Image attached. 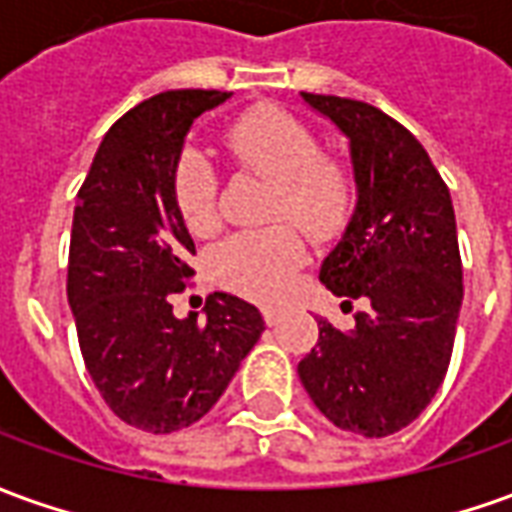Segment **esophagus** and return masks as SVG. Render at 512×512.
I'll return each mask as SVG.
<instances>
[{
	"label": "esophagus",
	"instance_id": "34e87169",
	"mask_svg": "<svg viewBox=\"0 0 512 512\" xmlns=\"http://www.w3.org/2000/svg\"><path fill=\"white\" fill-rule=\"evenodd\" d=\"M282 310L280 307H263V318H266L268 327H274V324H280Z\"/></svg>",
	"mask_w": 512,
	"mask_h": 512
}]
</instances>
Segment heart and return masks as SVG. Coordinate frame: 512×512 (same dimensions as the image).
Returning <instances> with one entry per match:
<instances>
[{
  "mask_svg": "<svg viewBox=\"0 0 512 512\" xmlns=\"http://www.w3.org/2000/svg\"><path fill=\"white\" fill-rule=\"evenodd\" d=\"M227 149L238 166L274 185L271 219H291L318 241L341 230L349 213V177L341 166L318 160V144L307 127L274 107H257L227 132ZM216 171L196 149H188L174 171V199L188 230L196 235L219 224ZM305 263V241L293 227L235 232L210 257L221 285L252 299H280Z\"/></svg>",
  "mask_w": 512,
  "mask_h": 512,
  "instance_id": "1",
  "label": "heart"
}]
</instances>
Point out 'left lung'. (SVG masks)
<instances>
[{"instance_id":"obj_1","label":"left lung","mask_w":512,"mask_h":512,"mask_svg":"<svg viewBox=\"0 0 512 512\" xmlns=\"http://www.w3.org/2000/svg\"><path fill=\"white\" fill-rule=\"evenodd\" d=\"M299 96L346 138L355 177V210L318 280L343 307L363 305L346 332L318 318L299 380L335 427L385 438L430 405L449 368L463 305L455 207L399 121L357 99Z\"/></svg>"}]
</instances>
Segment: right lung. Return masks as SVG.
<instances>
[{
    "mask_svg": "<svg viewBox=\"0 0 512 512\" xmlns=\"http://www.w3.org/2000/svg\"><path fill=\"white\" fill-rule=\"evenodd\" d=\"M230 96L166 91L132 107L102 138L74 207L66 291L82 360L107 407L155 435L205 416L266 330L255 305L224 291L207 296L205 324L171 310L196 255L174 171L194 121Z\"/></svg>",
    "mask_w": 512,
    "mask_h": 512,
    "instance_id": "right-lung-1",
    "label": "right lung"
}]
</instances>
